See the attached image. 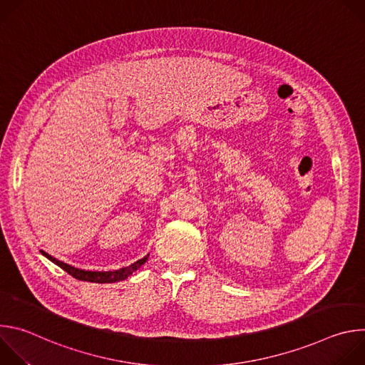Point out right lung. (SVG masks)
Listing matches in <instances>:
<instances>
[{"label": "right lung", "instance_id": "obj_1", "mask_svg": "<svg viewBox=\"0 0 365 365\" xmlns=\"http://www.w3.org/2000/svg\"><path fill=\"white\" fill-rule=\"evenodd\" d=\"M41 254L44 257H47L51 263H55L56 266L63 269L66 273H69L72 277H75L78 280H82V282H91V283H115V282L125 280L133 273H135L147 262V258H148V254H147L145 257H143L141 259H138V262L133 263L131 266L123 267V269L114 270V272H89V270H81V269L69 266V264H66L63 262H59V259L48 255L44 251H41Z\"/></svg>", "mask_w": 365, "mask_h": 365}]
</instances>
